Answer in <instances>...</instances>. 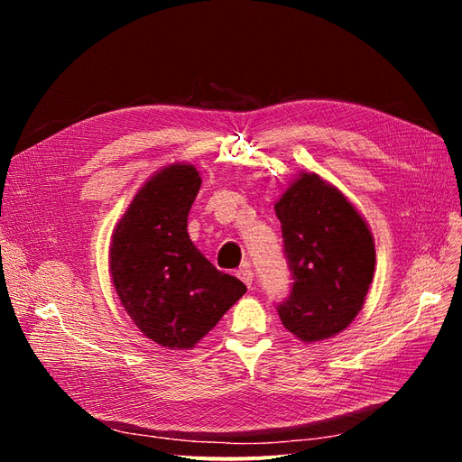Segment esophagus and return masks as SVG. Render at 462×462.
Instances as JSON below:
<instances>
[{
  "label": "esophagus",
  "instance_id": "1",
  "mask_svg": "<svg viewBox=\"0 0 462 462\" xmlns=\"http://www.w3.org/2000/svg\"><path fill=\"white\" fill-rule=\"evenodd\" d=\"M236 275H239V279L241 282L250 289L253 287V279H254V272H253V268H250V265H243V268L236 272Z\"/></svg>",
  "mask_w": 462,
  "mask_h": 462
}]
</instances>
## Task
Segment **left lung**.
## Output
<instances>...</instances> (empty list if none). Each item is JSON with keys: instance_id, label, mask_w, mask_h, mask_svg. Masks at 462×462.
I'll return each mask as SVG.
<instances>
[{"instance_id": "1", "label": "left lung", "mask_w": 462, "mask_h": 462, "mask_svg": "<svg viewBox=\"0 0 462 462\" xmlns=\"http://www.w3.org/2000/svg\"><path fill=\"white\" fill-rule=\"evenodd\" d=\"M275 214L292 279L279 318L304 343L333 337L356 318L372 283L375 248L366 221L316 173H300Z\"/></svg>"}]
</instances>
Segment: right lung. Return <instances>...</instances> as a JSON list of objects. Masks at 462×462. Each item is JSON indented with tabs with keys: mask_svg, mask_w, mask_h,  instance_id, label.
Instances as JSON below:
<instances>
[{
	"mask_svg": "<svg viewBox=\"0 0 462 462\" xmlns=\"http://www.w3.org/2000/svg\"><path fill=\"white\" fill-rule=\"evenodd\" d=\"M200 185L199 171L185 163L153 175L117 223L109 248L125 310L148 339L170 348L197 345L246 292L189 239L187 217Z\"/></svg>",
	"mask_w": 462,
	"mask_h": 462,
	"instance_id": "obj_1",
	"label": "right lung"
}]
</instances>
